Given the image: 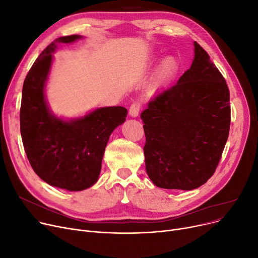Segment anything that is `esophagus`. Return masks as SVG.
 <instances>
[{
	"label": "esophagus",
	"instance_id": "esophagus-1",
	"mask_svg": "<svg viewBox=\"0 0 258 258\" xmlns=\"http://www.w3.org/2000/svg\"><path fill=\"white\" fill-rule=\"evenodd\" d=\"M140 108H141V104L139 102H134L131 107H130V111H128V114L132 116V117H137L139 115V112H140Z\"/></svg>",
	"mask_w": 258,
	"mask_h": 258
}]
</instances>
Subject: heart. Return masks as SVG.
Listing matches in <instances>:
<instances>
[{
  "label": "heart",
  "instance_id": "obj_1",
  "mask_svg": "<svg viewBox=\"0 0 258 258\" xmlns=\"http://www.w3.org/2000/svg\"><path fill=\"white\" fill-rule=\"evenodd\" d=\"M159 60L158 56H154L151 59V63L155 64ZM179 70L178 60L172 56H168L162 60L158 70L155 73V76L152 80L151 88L153 91H159L166 88L171 84V81L177 75Z\"/></svg>",
  "mask_w": 258,
  "mask_h": 258
}]
</instances>
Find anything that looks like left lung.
I'll return each mask as SVG.
<instances>
[{"label":"left lung","mask_w":258,"mask_h":258,"mask_svg":"<svg viewBox=\"0 0 258 258\" xmlns=\"http://www.w3.org/2000/svg\"><path fill=\"white\" fill-rule=\"evenodd\" d=\"M190 69L141 113L145 169L165 189L205 184L222 157L230 128V94L208 53L195 42Z\"/></svg>","instance_id":"8db88e82"}]
</instances>
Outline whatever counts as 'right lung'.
I'll return each mask as SVG.
<instances>
[{"mask_svg":"<svg viewBox=\"0 0 258 258\" xmlns=\"http://www.w3.org/2000/svg\"><path fill=\"white\" fill-rule=\"evenodd\" d=\"M81 35L56 38L32 64L22 91L21 135L30 165L51 186L80 191L97 182L101 162L113 131L125 121L123 106L95 108L70 120L54 115L46 100V84L59 44H71Z\"/></svg>","mask_w":258,"mask_h":258,"instance_id":"obj_1","label":"right lung"}]
</instances>
